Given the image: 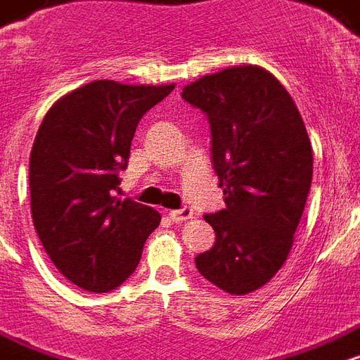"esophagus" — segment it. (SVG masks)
<instances>
[{
	"label": "esophagus",
	"mask_w": 360,
	"mask_h": 360,
	"mask_svg": "<svg viewBox=\"0 0 360 360\" xmlns=\"http://www.w3.org/2000/svg\"><path fill=\"white\" fill-rule=\"evenodd\" d=\"M191 217H193V210L191 207H181V210L169 212V219L175 221V223H183V221H188Z\"/></svg>",
	"instance_id": "obj_1"
}]
</instances>
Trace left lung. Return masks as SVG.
<instances>
[{"mask_svg": "<svg viewBox=\"0 0 360 360\" xmlns=\"http://www.w3.org/2000/svg\"><path fill=\"white\" fill-rule=\"evenodd\" d=\"M212 127L225 210L204 215L215 242L196 255L204 278L233 295L262 288L288 259L313 179V148L297 106L262 66L238 65L183 87Z\"/></svg>", "mask_w": 360, "mask_h": 360, "instance_id": "1", "label": "left lung"}]
</instances>
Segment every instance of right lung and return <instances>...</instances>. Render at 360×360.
I'll return each instance as SVG.
<instances>
[{"label":"right lung","mask_w":360,"mask_h":360,"mask_svg":"<svg viewBox=\"0 0 360 360\" xmlns=\"http://www.w3.org/2000/svg\"><path fill=\"white\" fill-rule=\"evenodd\" d=\"M175 85L97 79L47 110L30 153L32 221L55 267L79 288L110 292L139 265L156 210L116 196L146 110Z\"/></svg>","instance_id":"add662e5"}]
</instances>
